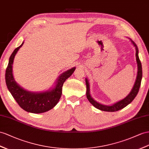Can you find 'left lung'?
I'll return each instance as SVG.
<instances>
[{
	"label": "left lung",
	"instance_id": "left-lung-1",
	"mask_svg": "<svg viewBox=\"0 0 149 149\" xmlns=\"http://www.w3.org/2000/svg\"><path fill=\"white\" fill-rule=\"evenodd\" d=\"M133 45L135 46V49H136V63H137V66H138V72H137V76L135 82V84L133 86V87L131 92L128 96L124 98L123 100H122L120 101H118L116 103L111 106H106L101 104L99 102H96L94 99L91 97L90 94V89H89V84L88 82V80L86 78V96L87 100L89 101L92 104L95 108H96L99 109L101 110V111H108V112H114L118 111V110L121 109L126 107L127 105H128L130 103H131L132 101L134 100L135 97L139 93V91L140 87L141 84V81H142V63L140 62V60L139 57V49L137 47L136 45L130 39Z\"/></svg>",
	"mask_w": 149,
	"mask_h": 149
}]
</instances>
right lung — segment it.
Segmentation results:
<instances>
[{"mask_svg": "<svg viewBox=\"0 0 149 149\" xmlns=\"http://www.w3.org/2000/svg\"><path fill=\"white\" fill-rule=\"evenodd\" d=\"M22 43L14 49L11 54L6 70V82L7 88L20 107L26 111L33 113H41L52 109L58 103L62 96L64 82L70 77L75 67L63 72L57 80L56 84L52 90L43 93H31L24 90L19 86L13 77V64L14 56L23 45Z\"/></svg>", "mask_w": 149, "mask_h": 149, "instance_id": "add662e5", "label": "right lung"}]
</instances>
